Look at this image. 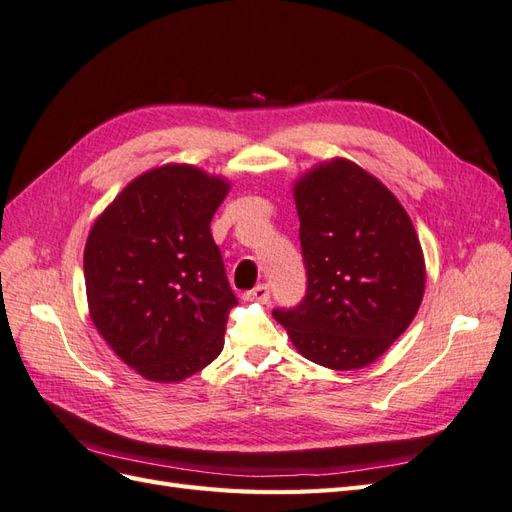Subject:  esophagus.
Wrapping results in <instances>:
<instances>
[{
	"mask_svg": "<svg viewBox=\"0 0 512 512\" xmlns=\"http://www.w3.org/2000/svg\"><path fill=\"white\" fill-rule=\"evenodd\" d=\"M243 297L247 299V301H258V303H267L269 299H271V290H269V286L267 284H258L256 288H252V290H247Z\"/></svg>",
	"mask_w": 512,
	"mask_h": 512,
	"instance_id": "34e87169",
	"label": "esophagus"
}]
</instances>
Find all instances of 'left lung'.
Returning a JSON list of instances; mask_svg holds the SVG:
<instances>
[{
    "label": "left lung",
    "mask_w": 512,
    "mask_h": 512,
    "mask_svg": "<svg viewBox=\"0 0 512 512\" xmlns=\"http://www.w3.org/2000/svg\"><path fill=\"white\" fill-rule=\"evenodd\" d=\"M305 297L273 309L294 348L331 369L374 363L408 329L425 290L423 250L399 200L348 160L294 185Z\"/></svg>",
    "instance_id": "left-lung-1"
}]
</instances>
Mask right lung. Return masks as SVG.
<instances>
[{
  "mask_svg": "<svg viewBox=\"0 0 512 512\" xmlns=\"http://www.w3.org/2000/svg\"><path fill=\"white\" fill-rule=\"evenodd\" d=\"M228 183L188 164L134 179L89 232L91 320L119 359L153 382H179L224 348L230 290L211 218Z\"/></svg>",
  "mask_w": 512,
  "mask_h": 512,
  "instance_id": "obj_1",
  "label": "right lung"
}]
</instances>
